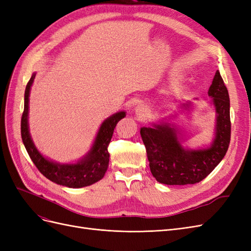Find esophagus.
I'll list each match as a JSON object with an SVG mask.
<instances>
[{
	"label": "esophagus",
	"instance_id": "esophagus-1",
	"mask_svg": "<svg viewBox=\"0 0 251 251\" xmlns=\"http://www.w3.org/2000/svg\"><path fill=\"white\" fill-rule=\"evenodd\" d=\"M147 113H148V110L146 107H143V105H138V107L135 110V114L137 115V117L139 119H143L144 117H146Z\"/></svg>",
	"mask_w": 251,
	"mask_h": 251
}]
</instances>
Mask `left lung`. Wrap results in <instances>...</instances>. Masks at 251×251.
I'll return each instance as SVG.
<instances>
[{
	"mask_svg": "<svg viewBox=\"0 0 251 251\" xmlns=\"http://www.w3.org/2000/svg\"><path fill=\"white\" fill-rule=\"evenodd\" d=\"M208 96L216 112L215 137L209 146L195 150L184 148L180 128L170 123L169 118L151 124V126L140 128L151 173L159 183H198L206 178L224 158L230 142V102L228 91L219 71L212 79ZM181 108L192 109L193 102H182Z\"/></svg>",
	"mask_w": 251,
	"mask_h": 251,
	"instance_id": "8db88e82",
	"label": "left lung"
}]
</instances>
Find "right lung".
I'll use <instances>...</instances> for the list:
<instances>
[{
    "mask_svg": "<svg viewBox=\"0 0 251 251\" xmlns=\"http://www.w3.org/2000/svg\"><path fill=\"white\" fill-rule=\"evenodd\" d=\"M34 78L35 73L32 74L25 90L24 112H23L21 120V134L27 153L37 170L54 183L71 188L89 186L101 180L109 166L110 154L108 151V146L113 136L114 128L120 119L126 117V112H117L102 121L98 128L92 147L88 153L78 159L76 162L60 163L53 161L41 154V151L35 147L29 132V96Z\"/></svg>",
    "mask_w": 251,
    "mask_h": 251,
    "instance_id": "obj_1",
    "label": "right lung"
}]
</instances>
